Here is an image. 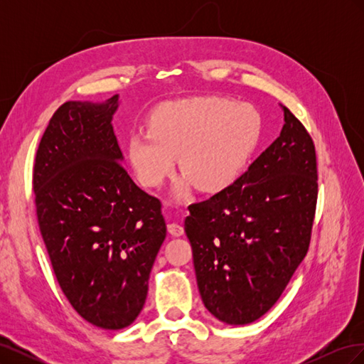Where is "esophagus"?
Listing matches in <instances>:
<instances>
[{
	"mask_svg": "<svg viewBox=\"0 0 364 364\" xmlns=\"http://www.w3.org/2000/svg\"><path fill=\"white\" fill-rule=\"evenodd\" d=\"M167 229H168V232H170L171 235H174V237L183 235V228H182L179 223H170V225L167 226Z\"/></svg>",
	"mask_w": 364,
	"mask_h": 364,
	"instance_id": "obj_1",
	"label": "esophagus"
}]
</instances>
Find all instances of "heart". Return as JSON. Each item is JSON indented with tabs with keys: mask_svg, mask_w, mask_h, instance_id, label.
Listing matches in <instances>:
<instances>
[{
	"mask_svg": "<svg viewBox=\"0 0 364 364\" xmlns=\"http://www.w3.org/2000/svg\"><path fill=\"white\" fill-rule=\"evenodd\" d=\"M261 115L250 103L222 97L171 102L153 114L149 134L127 142V159L138 181L158 188L178 158L182 179L174 194L194 183L203 193L226 188L243 173L261 135Z\"/></svg>",
	"mask_w": 364,
	"mask_h": 364,
	"instance_id": "1",
	"label": "heart"
}]
</instances>
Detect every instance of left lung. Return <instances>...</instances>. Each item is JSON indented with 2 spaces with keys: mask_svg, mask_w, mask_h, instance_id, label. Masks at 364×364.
<instances>
[{
  "mask_svg": "<svg viewBox=\"0 0 364 364\" xmlns=\"http://www.w3.org/2000/svg\"><path fill=\"white\" fill-rule=\"evenodd\" d=\"M282 111L279 136L234 183L190 205L185 218L202 301L228 325L266 314L310 246L316 149L301 121Z\"/></svg>",
  "mask_w": 364,
  "mask_h": 364,
  "instance_id": "obj_1",
  "label": "left lung"
}]
</instances>
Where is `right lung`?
Instances as JSON below:
<instances>
[{"label": "right lung", "instance_id": "add662e5", "mask_svg": "<svg viewBox=\"0 0 364 364\" xmlns=\"http://www.w3.org/2000/svg\"><path fill=\"white\" fill-rule=\"evenodd\" d=\"M115 94L63 103L43 132L33 168L36 214L63 294L86 322L121 329L144 306L167 235L156 197L123 167L112 127Z\"/></svg>", "mask_w": 364, "mask_h": 364}]
</instances>
